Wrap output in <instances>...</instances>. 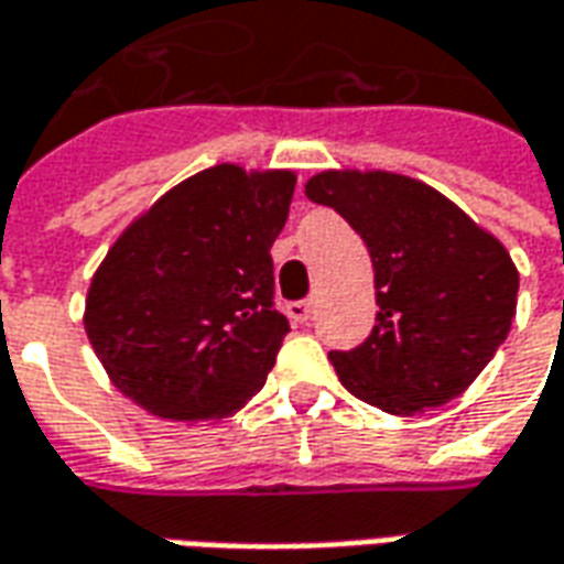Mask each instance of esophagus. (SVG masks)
I'll list each match as a JSON object with an SVG mask.
<instances>
[{"mask_svg":"<svg viewBox=\"0 0 564 564\" xmlns=\"http://www.w3.org/2000/svg\"><path fill=\"white\" fill-rule=\"evenodd\" d=\"M283 311L293 323H308L311 314H314V302H290Z\"/></svg>","mask_w":564,"mask_h":564,"instance_id":"1","label":"esophagus"}]
</instances>
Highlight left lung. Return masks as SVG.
<instances>
[{
	"label": "left lung",
	"instance_id": "8db88e82",
	"mask_svg": "<svg viewBox=\"0 0 564 564\" xmlns=\"http://www.w3.org/2000/svg\"><path fill=\"white\" fill-rule=\"evenodd\" d=\"M364 238L376 269V326L333 350L338 381L391 415L464 393L516 314L519 271L503 243L436 188L388 171H323L305 183Z\"/></svg>",
	"mask_w": 564,
	"mask_h": 564
}]
</instances>
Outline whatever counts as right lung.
<instances>
[{"instance_id": "add662e5", "label": "right lung", "mask_w": 564, "mask_h": 564, "mask_svg": "<svg viewBox=\"0 0 564 564\" xmlns=\"http://www.w3.org/2000/svg\"><path fill=\"white\" fill-rule=\"evenodd\" d=\"M293 171L216 164L121 231L85 302L90 348L118 391L171 421H219L253 397L290 323L274 311L271 243Z\"/></svg>"}]
</instances>
